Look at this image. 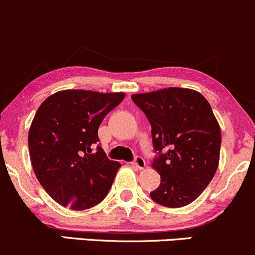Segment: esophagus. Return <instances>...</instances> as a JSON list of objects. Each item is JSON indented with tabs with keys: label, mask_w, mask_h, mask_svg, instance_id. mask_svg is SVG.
I'll use <instances>...</instances> for the list:
<instances>
[{
	"label": "esophagus",
	"mask_w": 255,
	"mask_h": 255,
	"mask_svg": "<svg viewBox=\"0 0 255 255\" xmlns=\"http://www.w3.org/2000/svg\"><path fill=\"white\" fill-rule=\"evenodd\" d=\"M132 164L137 169H144V168H146V161H144V159L142 157H136L135 160L132 161Z\"/></svg>",
	"instance_id": "esophagus-1"
}]
</instances>
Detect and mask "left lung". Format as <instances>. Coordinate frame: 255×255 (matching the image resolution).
I'll return each instance as SVG.
<instances>
[{
	"label": "left lung",
	"instance_id": "8db88e82",
	"mask_svg": "<svg viewBox=\"0 0 255 255\" xmlns=\"http://www.w3.org/2000/svg\"><path fill=\"white\" fill-rule=\"evenodd\" d=\"M152 127L159 155L152 166L160 185L150 192L155 203L181 208L192 203L212 181L220 159L221 131L204 96L191 89L168 87L131 96Z\"/></svg>",
	"mask_w": 255,
	"mask_h": 255
}]
</instances>
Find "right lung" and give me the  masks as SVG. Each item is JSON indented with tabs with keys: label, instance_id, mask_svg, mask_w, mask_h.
<instances>
[{
	"label": "right lung",
	"instance_id": "1",
	"mask_svg": "<svg viewBox=\"0 0 255 255\" xmlns=\"http://www.w3.org/2000/svg\"><path fill=\"white\" fill-rule=\"evenodd\" d=\"M124 92L63 90L46 98L29 130V153L37 180L58 204L85 210L102 202L119 161L107 158L98 142L105 117L124 100Z\"/></svg>",
	"mask_w": 255,
	"mask_h": 255
}]
</instances>
